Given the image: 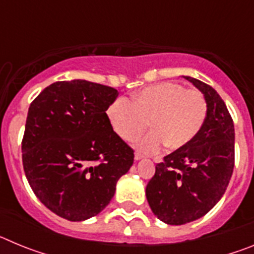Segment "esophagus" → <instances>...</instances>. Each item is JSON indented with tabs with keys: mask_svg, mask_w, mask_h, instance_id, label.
<instances>
[{
	"mask_svg": "<svg viewBox=\"0 0 254 254\" xmlns=\"http://www.w3.org/2000/svg\"><path fill=\"white\" fill-rule=\"evenodd\" d=\"M141 159H143V155L140 154V152H136V154H134V160L138 161L141 160Z\"/></svg>",
	"mask_w": 254,
	"mask_h": 254,
	"instance_id": "obj_1",
	"label": "esophagus"
}]
</instances>
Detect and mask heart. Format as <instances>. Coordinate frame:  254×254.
Here are the masks:
<instances>
[{
    "instance_id": "b5f03b06",
    "label": "heart",
    "mask_w": 254,
    "mask_h": 254,
    "mask_svg": "<svg viewBox=\"0 0 254 254\" xmlns=\"http://www.w3.org/2000/svg\"><path fill=\"white\" fill-rule=\"evenodd\" d=\"M206 114L202 94L174 82L145 87L131 96V103L120 98L107 109L113 131L128 142L138 140L149 123L152 132L137 146L146 154L158 152L165 143L172 150L188 145L202 128Z\"/></svg>"
}]
</instances>
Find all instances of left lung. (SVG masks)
I'll list each match as a JSON object with an SVG mask.
<instances>
[{"label": "left lung", "mask_w": 254, "mask_h": 254, "mask_svg": "<svg viewBox=\"0 0 254 254\" xmlns=\"http://www.w3.org/2000/svg\"><path fill=\"white\" fill-rule=\"evenodd\" d=\"M185 78L203 94L205 123L188 145L155 167L146 186L151 211L169 225H183L207 214L225 193L234 169V125L225 103L210 85Z\"/></svg>", "instance_id": "1"}]
</instances>
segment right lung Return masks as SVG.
Masks as SVG:
<instances>
[{
  "label": "right lung",
  "instance_id": "obj_1",
  "mask_svg": "<svg viewBox=\"0 0 254 254\" xmlns=\"http://www.w3.org/2000/svg\"><path fill=\"white\" fill-rule=\"evenodd\" d=\"M118 94L86 80L58 81L29 107L21 146L26 179L40 202L69 221L100 214L133 164V150L105 113Z\"/></svg>",
  "mask_w": 254,
  "mask_h": 254
}]
</instances>
